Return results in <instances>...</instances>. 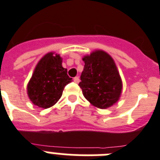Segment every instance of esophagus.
I'll return each instance as SVG.
<instances>
[{
    "mask_svg": "<svg viewBox=\"0 0 160 160\" xmlns=\"http://www.w3.org/2000/svg\"><path fill=\"white\" fill-rule=\"evenodd\" d=\"M74 82L75 83H78L79 82H80V78H79L78 77H76L74 78Z\"/></svg>",
    "mask_w": 160,
    "mask_h": 160,
    "instance_id": "1",
    "label": "esophagus"
}]
</instances>
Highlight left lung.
Returning <instances> with one entry per match:
<instances>
[{"label": "left lung", "instance_id": "1", "mask_svg": "<svg viewBox=\"0 0 160 160\" xmlns=\"http://www.w3.org/2000/svg\"><path fill=\"white\" fill-rule=\"evenodd\" d=\"M83 71L79 86L84 97L95 107L108 108L118 101L122 81L114 60L105 52H93L83 58Z\"/></svg>", "mask_w": 160, "mask_h": 160}]
</instances>
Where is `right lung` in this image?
Returning <instances> with one entry per match:
<instances>
[{
    "instance_id": "obj_1",
    "label": "right lung",
    "mask_w": 160,
    "mask_h": 160,
    "mask_svg": "<svg viewBox=\"0 0 160 160\" xmlns=\"http://www.w3.org/2000/svg\"><path fill=\"white\" fill-rule=\"evenodd\" d=\"M62 67V59L53 52L46 54L36 67L28 83V95L32 103L43 108L55 104L68 83L72 81Z\"/></svg>"
}]
</instances>
